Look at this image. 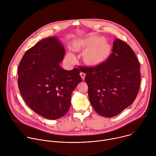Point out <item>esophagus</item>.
Here are the masks:
<instances>
[{"label": "esophagus", "instance_id": "obj_1", "mask_svg": "<svg viewBox=\"0 0 156 156\" xmlns=\"http://www.w3.org/2000/svg\"><path fill=\"white\" fill-rule=\"evenodd\" d=\"M80 76H81V77L82 80H84V78H85L86 74H85L84 73H83V72H81V73H80Z\"/></svg>", "mask_w": 156, "mask_h": 156}]
</instances>
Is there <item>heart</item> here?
Instances as JSON below:
<instances>
[{
    "label": "heart",
    "mask_w": 156,
    "mask_h": 156,
    "mask_svg": "<svg viewBox=\"0 0 156 156\" xmlns=\"http://www.w3.org/2000/svg\"><path fill=\"white\" fill-rule=\"evenodd\" d=\"M102 36H91L79 39L74 42L73 49L77 52H86L84 55V62L90 65H96L105 60L108 56L111 46L105 42ZM67 61L73 63L76 61V56L71 52L66 55Z\"/></svg>",
    "instance_id": "obj_1"
}]
</instances>
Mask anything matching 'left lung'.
Returning <instances> with one entry per match:
<instances>
[{
	"label": "left lung",
	"instance_id": "1",
	"mask_svg": "<svg viewBox=\"0 0 156 156\" xmlns=\"http://www.w3.org/2000/svg\"><path fill=\"white\" fill-rule=\"evenodd\" d=\"M83 71L90 101L101 116L117 115L137 96L141 83L140 63L132 49L120 39L114 41L112 54L105 62Z\"/></svg>",
	"mask_w": 156,
	"mask_h": 156
}]
</instances>
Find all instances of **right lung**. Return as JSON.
<instances>
[{
  "label": "right lung",
  "mask_w": 156,
  "mask_h": 156,
  "mask_svg": "<svg viewBox=\"0 0 156 156\" xmlns=\"http://www.w3.org/2000/svg\"><path fill=\"white\" fill-rule=\"evenodd\" d=\"M65 52L57 37L42 39L25 52L18 69V85L26 104L50 120L67 113L72 93L82 81L78 69L61 68Z\"/></svg>",
  "instance_id": "1"
}]
</instances>
